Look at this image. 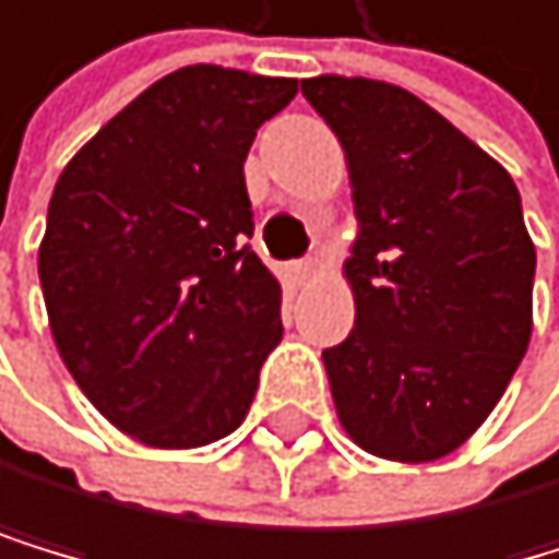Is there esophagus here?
Here are the masks:
<instances>
[{"mask_svg":"<svg viewBox=\"0 0 559 559\" xmlns=\"http://www.w3.org/2000/svg\"><path fill=\"white\" fill-rule=\"evenodd\" d=\"M294 276H297L300 283L318 280V276H321V262H318V259H304V262H297V265H294Z\"/></svg>","mask_w":559,"mask_h":559,"instance_id":"esophagus-1","label":"esophagus"}]
</instances>
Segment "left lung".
Segmentation results:
<instances>
[{
	"instance_id": "left-lung-1",
	"label": "left lung",
	"mask_w": 559,
	"mask_h": 559,
	"mask_svg": "<svg viewBox=\"0 0 559 559\" xmlns=\"http://www.w3.org/2000/svg\"><path fill=\"white\" fill-rule=\"evenodd\" d=\"M348 168V338L324 348L345 436L394 463L450 456L495 412L533 338L536 245L508 168L415 93L300 82Z\"/></svg>"
}]
</instances>
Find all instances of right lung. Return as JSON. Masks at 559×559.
<instances>
[{
	"mask_svg": "<svg viewBox=\"0 0 559 559\" xmlns=\"http://www.w3.org/2000/svg\"><path fill=\"white\" fill-rule=\"evenodd\" d=\"M297 79L186 64L64 165L37 273L58 353L96 412L152 450L231 436L283 338L248 248L245 158Z\"/></svg>",
	"mask_w": 559,
	"mask_h": 559,
	"instance_id": "obj_1",
	"label": "right lung"
}]
</instances>
